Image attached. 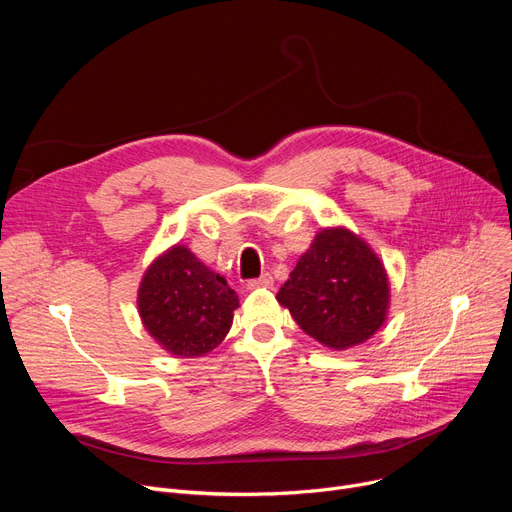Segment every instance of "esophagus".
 Wrapping results in <instances>:
<instances>
[{"label":"esophagus","instance_id":"obj_1","mask_svg":"<svg viewBox=\"0 0 512 512\" xmlns=\"http://www.w3.org/2000/svg\"><path fill=\"white\" fill-rule=\"evenodd\" d=\"M274 286V278L270 274H263L261 278L257 280H249L247 282V288L249 290H257V288H272Z\"/></svg>","mask_w":512,"mask_h":512}]
</instances>
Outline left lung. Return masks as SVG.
Segmentation results:
<instances>
[{"instance_id":"1","label":"left lung","mask_w":512,"mask_h":512,"mask_svg":"<svg viewBox=\"0 0 512 512\" xmlns=\"http://www.w3.org/2000/svg\"><path fill=\"white\" fill-rule=\"evenodd\" d=\"M301 330L334 351L378 332L390 309L386 267L346 226L321 228L278 292Z\"/></svg>"}]
</instances>
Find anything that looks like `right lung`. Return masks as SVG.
<instances>
[{"mask_svg": "<svg viewBox=\"0 0 512 512\" xmlns=\"http://www.w3.org/2000/svg\"><path fill=\"white\" fill-rule=\"evenodd\" d=\"M149 336L174 357H205L232 328L238 294L186 245H172L145 270L137 297Z\"/></svg>", "mask_w": 512, "mask_h": 512, "instance_id": "1", "label": "right lung"}]
</instances>
